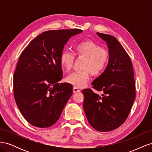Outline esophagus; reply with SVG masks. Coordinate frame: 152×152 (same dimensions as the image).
Returning <instances> with one entry per match:
<instances>
[{"mask_svg":"<svg viewBox=\"0 0 152 152\" xmlns=\"http://www.w3.org/2000/svg\"><path fill=\"white\" fill-rule=\"evenodd\" d=\"M73 93H78V92H80V89L79 88V87H78L74 86V87H73Z\"/></svg>","mask_w":152,"mask_h":152,"instance_id":"1","label":"esophagus"}]
</instances>
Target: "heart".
<instances>
[{
  "label": "heart",
  "mask_w": 152,
  "mask_h": 152,
  "mask_svg": "<svg viewBox=\"0 0 152 152\" xmlns=\"http://www.w3.org/2000/svg\"><path fill=\"white\" fill-rule=\"evenodd\" d=\"M75 56L84 58L82 68L83 70L75 72L67 76L66 80L76 87L85 86L90 77L99 75L107 68L110 60V53L106 48L100 47L90 40H84L78 42L74 46V53L65 50L60 55V63L66 70H70L74 63Z\"/></svg>",
  "instance_id": "b5f03b06"
}]
</instances>
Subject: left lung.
I'll use <instances>...</instances> for the list:
<instances>
[{"label": "left lung", "mask_w": 152, "mask_h": 152, "mask_svg": "<svg viewBox=\"0 0 152 152\" xmlns=\"http://www.w3.org/2000/svg\"><path fill=\"white\" fill-rule=\"evenodd\" d=\"M108 44L110 60L102 75L93 82V88L82 90L83 108L88 122L96 130L108 132L126 121L136 98L131 59L115 37L97 33Z\"/></svg>", "instance_id": "8db88e82"}]
</instances>
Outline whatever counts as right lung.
<instances>
[{
	"instance_id": "right-lung-1",
	"label": "right lung",
	"mask_w": 152,
	"mask_h": 152,
	"mask_svg": "<svg viewBox=\"0 0 152 152\" xmlns=\"http://www.w3.org/2000/svg\"><path fill=\"white\" fill-rule=\"evenodd\" d=\"M82 31H44L21 53L14 73V96L22 115L32 126H53L72 95L70 84L58 82L63 77L59 58L68 40Z\"/></svg>"
}]
</instances>
